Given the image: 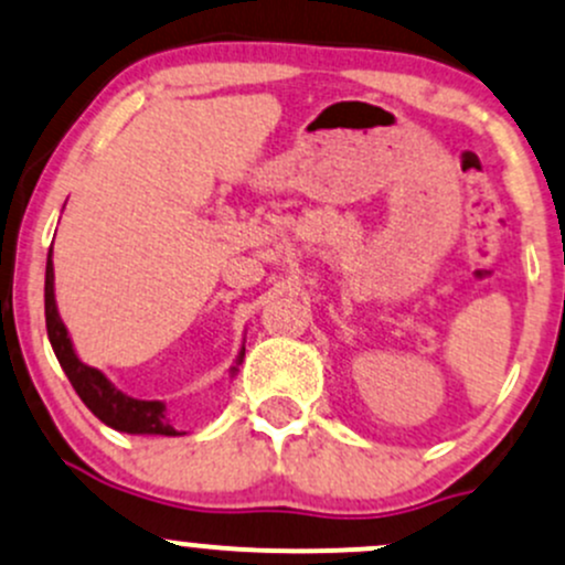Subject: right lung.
Returning <instances> with one entry per match:
<instances>
[{"label": "right lung", "instance_id": "right-lung-1", "mask_svg": "<svg viewBox=\"0 0 565 565\" xmlns=\"http://www.w3.org/2000/svg\"><path fill=\"white\" fill-rule=\"evenodd\" d=\"M45 329H49L51 348H54L56 359H60L62 370L73 383L75 394L84 399V405L100 418L103 424H108L110 429H119L127 435H179V429L173 427L171 418L166 416V403L162 399H138L130 397L127 392L116 388L108 381V375L103 370L89 367L78 359L75 353L73 340H70V331L65 321H62L60 310H56V296H54V260H45ZM244 359V348L236 356V362L231 364L228 375L234 377Z\"/></svg>", "mask_w": 565, "mask_h": 565}]
</instances>
